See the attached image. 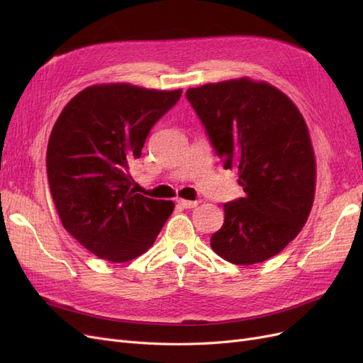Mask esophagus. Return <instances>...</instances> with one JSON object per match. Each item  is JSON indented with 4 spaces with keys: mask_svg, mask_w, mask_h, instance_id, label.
<instances>
[{
    "mask_svg": "<svg viewBox=\"0 0 363 363\" xmlns=\"http://www.w3.org/2000/svg\"><path fill=\"white\" fill-rule=\"evenodd\" d=\"M177 203H179L183 208H194V207H196V206L200 204V201H191V200H182V199H179Z\"/></svg>",
    "mask_w": 363,
    "mask_h": 363,
    "instance_id": "1",
    "label": "esophagus"
}]
</instances>
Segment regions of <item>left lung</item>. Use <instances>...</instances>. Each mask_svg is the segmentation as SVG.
Wrapping results in <instances>:
<instances>
[{"mask_svg":"<svg viewBox=\"0 0 363 363\" xmlns=\"http://www.w3.org/2000/svg\"><path fill=\"white\" fill-rule=\"evenodd\" d=\"M186 98L245 192L224 204L212 250L235 265L279 255L301 232L315 196L316 162L298 107L277 87L248 77L191 87Z\"/></svg>","mask_w":363,"mask_h":363,"instance_id":"obj_1","label":"left lung"}]
</instances>
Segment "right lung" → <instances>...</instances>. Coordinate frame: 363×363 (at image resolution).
<instances>
[{
    "label": "right lung",
    "mask_w": 363,
    "mask_h": 363,
    "mask_svg": "<svg viewBox=\"0 0 363 363\" xmlns=\"http://www.w3.org/2000/svg\"><path fill=\"white\" fill-rule=\"evenodd\" d=\"M180 96L182 89L94 84L63 107L51 130L54 206L67 232L100 259L123 263L144 255L174 211L172 201L136 194L130 167Z\"/></svg>",
    "instance_id": "1"
}]
</instances>
